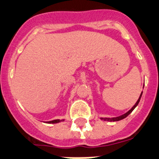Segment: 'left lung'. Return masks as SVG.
<instances>
[{
  "mask_svg": "<svg viewBox=\"0 0 159 159\" xmlns=\"http://www.w3.org/2000/svg\"><path fill=\"white\" fill-rule=\"evenodd\" d=\"M142 94H143V91H142V93H141L140 96H139V99L137 100V102H136V104L134 105V106H133V107H132V108L131 109V110H129V112H127V113H125V114L121 115V116H117V117H113V118H103V117H102V118H101V120H106V121H117V120H122V119L125 118V117H126V116H129V115L130 114V113H132V111H133V110H134V109L136 108V106H137V105L139 104V101H140L141 96H142Z\"/></svg>",
  "mask_w": 159,
  "mask_h": 159,
  "instance_id": "obj_1",
  "label": "left lung"
}]
</instances>
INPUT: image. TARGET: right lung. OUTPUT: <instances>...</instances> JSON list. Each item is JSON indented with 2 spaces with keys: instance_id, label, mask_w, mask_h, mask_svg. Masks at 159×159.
Returning <instances> with one entry per match:
<instances>
[{
  "instance_id": "obj_1",
  "label": "right lung",
  "mask_w": 159,
  "mask_h": 159,
  "mask_svg": "<svg viewBox=\"0 0 159 159\" xmlns=\"http://www.w3.org/2000/svg\"><path fill=\"white\" fill-rule=\"evenodd\" d=\"M64 120H51V121H48V123L49 124H55V123H58V122L63 121Z\"/></svg>"
}]
</instances>
